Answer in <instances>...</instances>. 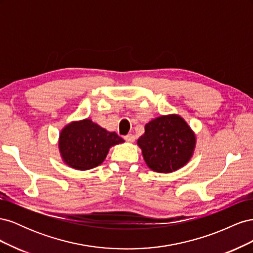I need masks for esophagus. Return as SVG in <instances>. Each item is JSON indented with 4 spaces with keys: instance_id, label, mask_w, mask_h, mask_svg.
Returning a JSON list of instances; mask_svg holds the SVG:
<instances>
[{
    "instance_id": "1",
    "label": "esophagus",
    "mask_w": 253,
    "mask_h": 253,
    "mask_svg": "<svg viewBox=\"0 0 253 253\" xmlns=\"http://www.w3.org/2000/svg\"><path fill=\"white\" fill-rule=\"evenodd\" d=\"M125 139L128 142H134L135 141V136L133 134H127L126 136H125Z\"/></svg>"
}]
</instances>
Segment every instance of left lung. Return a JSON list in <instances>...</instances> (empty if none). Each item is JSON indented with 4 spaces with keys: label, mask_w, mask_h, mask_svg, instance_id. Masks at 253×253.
<instances>
[{
    "label": "left lung",
    "mask_w": 253,
    "mask_h": 253,
    "mask_svg": "<svg viewBox=\"0 0 253 253\" xmlns=\"http://www.w3.org/2000/svg\"><path fill=\"white\" fill-rule=\"evenodd\" d=\"M137 144L151 170L171 173L189 163L194 153L196 137L185 119L171 114L148 122Z\"/></svg>",
    "instance_id": "left-lung-1"
}]
</instances>
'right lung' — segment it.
I'll return each instance as SVG.
<instances>
[{
	"label": "right lung",
	"mask_w": 253,
	"mask_h": 253,
	"mask_svg": "<svg viewBox=\"0 0 253 253\" xmlns=\"http://www.w3.org/2000/svg\"><path fill=\"white\" fill-rule=\"evenodd\" d=\"M125 142L90 119L73 121L59 136V151L63 162L76 170L85 171L103 163L113 145Z\"/></svg>",
	"instance_id": "1"
}]
</instances>
